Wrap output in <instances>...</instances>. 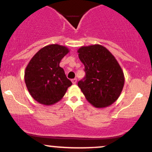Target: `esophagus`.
<instances>
[{"instance_id":"1","label":"esophagus","mask_w":152,"mask_h":152,"mask_svg":"<svg viewBox=\"0 0 152 152\" xmlns=\"http://www.w3.org/2000/svg\"><path fill=\"white\" fill-rule=\"evenodd\" d=\"M71 81H72V83L73 84H76V82H77V79H76V78H75V79H73L72 80H71Z\"/></svg>"}]
</instances>
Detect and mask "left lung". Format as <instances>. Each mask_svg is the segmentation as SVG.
I'll return each mask as SVG.
<instances>
[{
	"label": "left lung",
	"mask_w": 152,
	"mask_h": 152,
	"mask_svg": "<svg viewBox=\"0 0 152 152\" xmlns=\"http://www.w3.org/2000/svg\"><path fill=\"white\" fill-rule=\"evenodd\" d=\"M78 53L86 73L78 86L86 99L95 107L111 105L118 99L124 86V74L119 63L100 45L81 47Z\"/></svg>",
	"instance_id": "8db88e82"
}]
</instances>
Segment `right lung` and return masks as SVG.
<instances>
[{
	"instance_id": "add662e5",
	"label": "right lung",
	"mask_w": 152,
	"mask_h": 152,
	"mask_svg": "<svg viewBox=\"0 0 152 152\" xmlns=\"http://www.w3.org/2000/svg\"><path fill=\"white\" fill-rule=\"evenodd\" d=\"M69 50L59 45H49L39 50L28 63L24 81L31 96L45 105L61 100L72 83L60 67Z\"/></svg>"
}]
</instances>
